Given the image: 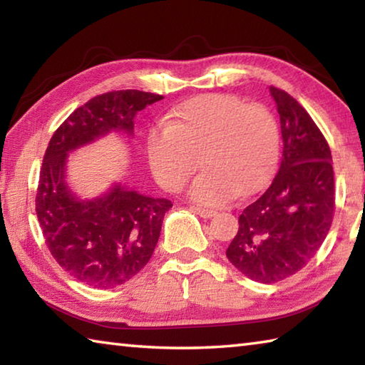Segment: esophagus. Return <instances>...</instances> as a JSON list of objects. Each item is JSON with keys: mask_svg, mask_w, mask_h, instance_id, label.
<instances>
[{"mask_svg": "<svg viewBox=\"0 0 365 365\" xmlns=\"http://www.w3.org/2000/svg\"><path fill=\"white\" fill-rule=\"evenodd\" d=\"M190 209L205 219H209V217H212V215H215L214 209H207V207H201V206H190Z\"/></svg>", "mask_w": 365, "mask_h": 365, "instance_id": "34e87169", "label": "esophagus"}]
</instances>
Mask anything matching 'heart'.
Wrapping results in <instances>:
<instances>
[{
    "instance_id": "heart-1",
    "label": "heart",
    "mask_w": 365,
    "mask_h": 365,
    "mask_svg": "<svg viewBox=\"0 0 365 365\" xmlns=\"http://www.w3.org/2000/svg\"><path fill=\"white\" fill-rule=\"evenodd\" d=\"M279 123L264 104H246L235 95L191 98L172 113L168 125L153 128L146 153L160 187L178 191L201 164L190 196L222 205L262 187L277 165Z\"/></svg>"
}]
</instances>
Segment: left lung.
<instances>
[{"mask_svg": "<svg viewBox=\"0 0 365 365\" xmlns=\"http://www.w3.org/2000/svg\"><path fill=\"white\" fill-rule=\"evenodd\" d=\"M280 114L283 156L269 188L238 217L227 257L248 279L277 283L317 255L335 212L331 153L307 110L270 86Z\"/></svg>", "mask_w": 365, "mask_h": 365, "instance_id": "obj_1", "label": "left lung"}]
</instances>
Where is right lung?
I'll return each instance as SVG.
<instances>
[{
    "instance_id": "obj_1",
    "label": "right lung",
    "mask_w": 365,
    "mask_h": 365,
    "mask_svg": "<svg viewBox=\"0 0 365 365\" xmlns=\"http://www.w3.org/2000/svg\"><path fill=\"white\" fill-rule=\"evenodd\" d=\"M164 96L108 91L77 108L49 140L35 209L51 256L73 279L109 289L133 279L156 248L172 202L114 185L95 200H78L64 180L67 153L110 130L133 133V117Z\"/></svg>"
}]
</instances>
